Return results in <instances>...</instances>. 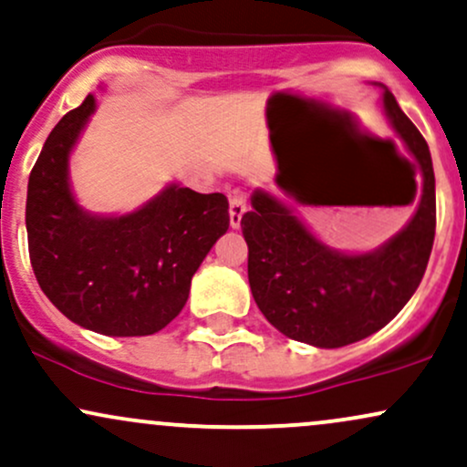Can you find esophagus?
<instances>
[{
	"mask_svg": "<svg viewBox=\"0 0 467 467\" xmlns=\"http://www.w3.org/2000/svg\"><path fill=\"white\" fill-rule=\"evenodd\" d=\"M246 212V199L243 194H232L229 196V224L234 229L240 227V221H243Z\"/></svg>",
	"mask_w": 467,
	"mask_h": 467,
	"instance_id": "1",
	"label": "esophagus"
}]
</instances>
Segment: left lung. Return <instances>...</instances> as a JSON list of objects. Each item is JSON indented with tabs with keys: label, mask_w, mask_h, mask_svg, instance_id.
Masks as SVG:
<instances>
[{
	"label": "left lung",
	"mask_w": 467,
	"mask_h": 467,
	"mask_svg": "<svg viewBox=\"0 0 467 467\" xmlns=\"http://www.w3.org/2000/svg\"><path fill=\"white\" fill-rule=\"evenodd\" d=\"M382 111L421 170V199L407 227L369 254L323 244L290 207L255 190L240 221L249 244V284L257 308L284 337L334 349L363 341L407 306L424 277L435 240V172L426 140L393 93Z\"/></svg>",
	"instance_id": "obj_1"
}]
</instances>
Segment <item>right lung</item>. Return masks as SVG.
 Masks as SVG:
<instances>
[{
	"instance_id": "obj_1",
	"label": "right lung",
	"mask_w": 467,
	"mask_h": 467,
	"mask_svg": "<svg viewBox=\"0 0 467 467\" xmlns=\"http://www.w3.org/2000/svg\"><path fill=\"white\" fill-rule=\"evenodd\" d=\"M96 111L87 96L43 144L27 181L26 229L32 271L46 297L87 330L148 337L183 310L192 275L229 229L221 192L170 183L124 216H98L76 202L69 155Z\"/></svg>"
}]
</instances>
